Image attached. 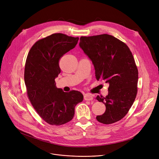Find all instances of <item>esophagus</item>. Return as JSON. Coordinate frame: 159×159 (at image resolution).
Wrapping results in <instances>:
<instances>
[{"instance_id":"34e87169","label":"esophagus","mask_w":159,"mask_h":159,"mask_svg":"<svg viewBox=\"0 0 159 159\" xmlns=\"http://www.w3.org/2000/svg\"><path fill=\"white\" fill-rule=\"evenodd\" d=\"M84 98L85 101H92V100L93 99L92 95H91V94H85L84 96Z\"/></svg>"}]
</instances>
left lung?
Listing matches in <instances>:
<instances>
[{"label":"left lung","mask_w":159,"mask_h":159,"mask_svg":"<svg viewBox=\"0 0 159 159\" xmlns=\"http://www.w3.org/2000/svg\"><path fill=\"white\" fill-rule=\"evenodd\" d=\"M80 48L92 62L97 80L109 84L108 95L96 98L106 106L97 120L104 124L117 122L126 115L137 93L138 70L128 46L112 35L80 38Z\"/></svg>","instance_id":"obj_1"}]
</instances>
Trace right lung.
<instances>
[{"instance_id": "1", "label": "right lung", "mask_w": 159, "mask_h": 159, "mask_svg": "<svg viewBox=\"0 0 159 159\" xmlns=\"http://www.w3.org/2000/svg\"><path fill=\"white\" fill-rule=\"evenodd\" d=\"M79 39L54 33L36 42L26 58L24 82L28 98L40 117L51 125L70 121L75 106L83 101L80 91L64 92L56 87L55 81L61 73L59 59L75 47Z\"/></svg>"}]
</instances>
